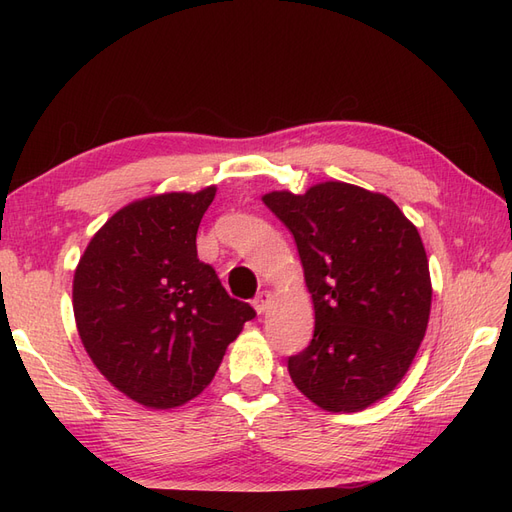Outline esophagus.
<instances>
[{"label": "esophagus", "instance_id": "obj_1", "mask_svg": "<svg viewBox=\"0 0 512 512\" xmlns=\"http://www.w3.org/2000/svg\"><path fill=\"white\" fill-rule=\"evenodd\" d=\"M271 299H273V294H271L269 290H262V292H258V297L254 299V307H256V312H258V314L267 312V307L271 305Z\"/></svg>", "mask_w": 512, "mask_h": 512}]
</instances>
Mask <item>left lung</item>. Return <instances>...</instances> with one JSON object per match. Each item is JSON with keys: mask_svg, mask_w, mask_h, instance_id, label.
<instances>
[{"mask_svg": "<svg viewBox=\"0 0 512 512\" xmlns=\"http://www.w3.org/2000/svg\"><path fill=\"white\" fill-rule=\"evenodd\" d=\"M294 237L316 327L288 356L294 386L329 412L389 395L421 346L431 309L421 235L391 198L342 181L262 196Z\"/></svg>", "mask_w": 512, "mask_h": 512, "instance_id": "1", "label": "left lung"}]
</instances>
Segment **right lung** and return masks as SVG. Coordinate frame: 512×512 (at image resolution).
Returning <instances> with one entry per match:
<instances>
[{
  "label": "right lung",
  "mask_w": 512,
  "mask_h": 512,
  "mask_svg": "<svg viewBox=\"0 0 512 512\" xmlns=\"http://www.w3.org/2000/svg\"><path fill=\"white\" fill-rule=\"evenodd\" d=\"M215 188L170 192L119 209L74 273L81 342L100 374L147 408H175L213 380L256 316L198 260L196 232Z\"/></svg>",
  "instance_id": "right-lung-1"
}]
</instances>
